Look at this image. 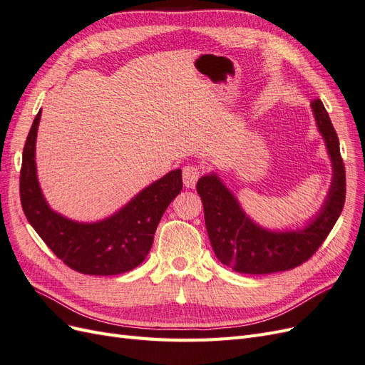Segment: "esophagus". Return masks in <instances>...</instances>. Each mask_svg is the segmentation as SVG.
I'll use <instances>...</instances> for the list:
<instances>
[{
  "instance_id": "obj_1",
  "label": "esophagus",
  "mask_w": 365,
  "mask_h": 365,
  "mask_svg": "<svg viewBox=\"0 0 365 365\" xmlns=\"http://www.w3.org/2000/svg\"><path fill=\"white\" fill-rule=\"evenodd\" d=\"M200 176H201L200 168H196V165H193V164L185 165V168L182 169V182L187 189H193Z\"/></svg>"
}]
</instances>
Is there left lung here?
Returning a JSON list of instances; mask_svg holds the SVG:
<instances>
[{
    "label": "left lung",
    "mask_w": 365,
    "mask_h": 365,
    "mask_svg": "<svg viewBox=\"0 0 365 365\" xmlns=\"http://www.w3.org/2000/svg\"><path fill=\"white\" fill-rule=\"evenodd\" d=\"M318 132L332 164V182L317 215L303 228L268 230L244 212L237 197L212 172L196 184L204 205L210 244L220 263L240 274H271L304 263L322 247L334 228L346 201V170L339 140L323 102L311 103Z\"/></svg>",
    "instance_id": "8db88e82"
}]
</instances>
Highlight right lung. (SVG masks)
Masks as SVG:
<instances>
[{
    "mask_svg": "<svg viewBox=\"0 0 365 365\" xmlns=\"http://www.w3.org/2000/svg\"><path fill=\"white\" fill-rule=\"evenodd\" d=\"M41 111L23 152L19 193L24 215L47 247L71 269L88 275H117L137 268L150 251L165 208L182 189L181 169L145 187L118 212L97 222H79L54 212L43 197L36 172Z\"/></svg>",
    "mask_w": 365,
    "mask_h": 365,
    "instance_id": "obj_1",
    "label": "right lung"
}]
</instances>
